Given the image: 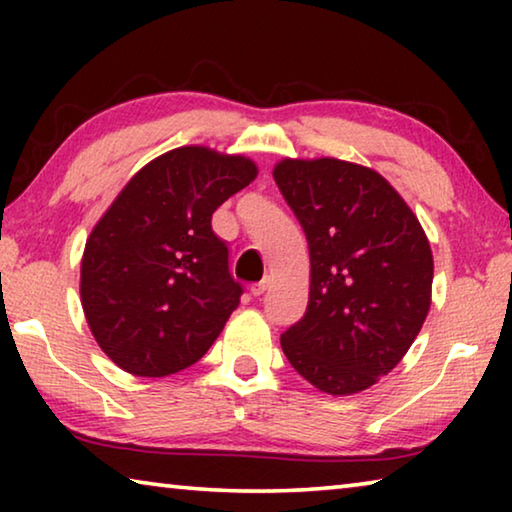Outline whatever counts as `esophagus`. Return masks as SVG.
<instances>
[{
    "mask_svg": "<svg viewBox=\"0 0 512 512\" xmlns=\"http://www.w3.org/2000/svg\"><path fill=\"white\" fill-rule=\"evenodd\" d=\"M268 284H271V277L264 275V280H259V282H255V284H250V293H253L255 298H257V296H262V293L268 289Z\"/></svg>",
    "mask_w": 512,
    "mask_h": 512,
    "instance_id": "1",
    "label": "esophagus"
}]
</instances>
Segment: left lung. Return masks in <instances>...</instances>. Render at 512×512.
Returning <instances> with one entry per match:
<instances>
[{"label": "left lung", "mask_w": 512, "mask_h": 512, "mask_svg": "<svg viewBox=\"0 0 512 512\" xmlns=\"http://www.w3.org/2000/svg\"><path fill=\"white\" fill-rule=\"evenodd\" d=\"M273 178L311 262L309 305L282 350L318 391H366L402 361L429 314V239L391 183L361 164L287 158Z\"/></svg>", "instance_id": "1"}]
</instances>
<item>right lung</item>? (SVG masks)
Wrapping results in <instances>:
<instances>
[{
  "label": "right lung",
  "mask_w": 512,
  "mask_h": 512,
  "mask_svg": "<svg viewBox=\"0 0 512 512\" xmlns=\"http://www.w3.org/2000/svg\"><path fill=\"white\" fill-rule=\"evenodd\" d=\"M255 176L244 155L180 146L137 171L94 225L81 302L121 370L167 377L210 350L244 293L212 214Z\"/></svg>",
  "instance_id": "obj_1"
}]
</instances>
